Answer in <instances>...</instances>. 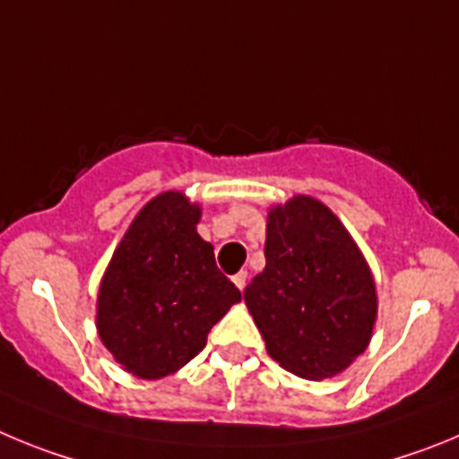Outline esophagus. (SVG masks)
<instances>
[{
    "instance_id": "esophagus-1",
    "label": "esophagus",
    "mask_w": 459,
    "mask_h": 459,
    "mask_svg": "<svg viewBox=\"0 0 459 459\" xmlns=\"http://www.w3.org/2000/svg\"><path fill=\"white\" fill-rule=\"evenodd\" d=\"M247 281H249V272L247 270H239L238 274H233V283L239 288V290L247 286Z\"/></svg>"
}]
</instances>
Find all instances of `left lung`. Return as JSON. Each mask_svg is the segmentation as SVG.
Returning a JSON list of instances; mask_svg holds the SVG:
<instances>
[{
	"label": "left lung",
	"instance_id": "obj_1",
	"mask_svg": "<svg viewBox=\"0 0 459 459\" xmlns=\"http://www.w3.org/2000/svg\"><path fill=\"white\" fill-rule=\"evenodd\" d=\"M265 270L245 301L281 368L304 379L341 373L366 350L377 316L368 265L336 214L295 196L267 217Z\"/></svg>",
	"mask_w": 459,
	"mask_h": 459
}]
</instances>
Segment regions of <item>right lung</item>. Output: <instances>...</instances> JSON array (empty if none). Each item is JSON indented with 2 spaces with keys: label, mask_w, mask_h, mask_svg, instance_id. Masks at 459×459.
Wrapping results in <instances>:
<instances>
[{
  "label": "right lung",
  "mask_w": 459,
  "mask_h": 459,
  "mask_svg": "<svg viewBox=\"0 0 459 459\" xmlns=\"http://www.w3.org/2000/svg\"><path fill=\"white\" fill-rule=\"evenodd\" d=\"M201 210L164 192L134 217L98 295V333L127 373L160 379L192 361L238 288L196 233Z\"/></svg>",
  "instance_id": "obj_1"
}]
</instances>
